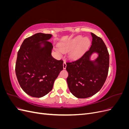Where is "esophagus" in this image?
Instances as JSON below:
<instances>
[{"instance_id": "obj_1", "label": "esophagus", "mask_w": 129, "mask_h": 129, "mask_svg": "<svg viewBox=\"0 0 129 129\" xmlns=\"http://www.w3.org/2000/svg\"><path fill=\"white\" fill-rule=\"evenodd\" d=\"M66 67H67V64H66V62H64L63 63V69H65L66 68Z\"/></svg>"}]
</instances>
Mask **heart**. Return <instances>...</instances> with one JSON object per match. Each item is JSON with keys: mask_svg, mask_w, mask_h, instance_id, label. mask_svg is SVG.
<instances>
[{"mask_svg": "<svg viewBox=\"0 0 129 129\" xmlns=\"http://www.w3.org/2000/svg\"><path fill=\"white\" fill-rule=\"evenodd\" d=\"M90 45V40L88 38H84L79 36L67 41L62 42L59 45V48H56V51L61 54V53H67L72 59L80 57Z\"/></svg>", "mask_w": 129, "mask_h": 129, "instance_id": "1", "label": "heart"}]
</instances>
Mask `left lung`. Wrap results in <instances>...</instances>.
<instances>
[{"label": "left lung", "mask_w": 129, "mask_h": 129, "mask_svg": "<svg viewBox=\"0 0 129 129\" xmlns=\"http://www.w3.org/2000/svg\"><path fill=\"white\" fill-rule=\"evenodd\" d=\"M91 34L90 48L79 58L66 63L68 88L79 99L88 98L99 91L108 74L109 54L106 45L101 38L92 33ZM93 53L98 55L95 60H91Z\"/></svg>", "instance_id": "8db88e82"}]
</instances>
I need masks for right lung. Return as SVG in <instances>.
Segmentation results:
<instances>
[{"label":"right lung","mask_w":129,"mask_h":129,"mask_svg":"<svg viewBox=\"0 0 129 129\" xmlns=\"http://www.w3.org/2000/svg\"><path fill=\"white\" fill-rule=\"evenodd\" d=\"M52 35L38 33L24 40L17 54L15 74L27 94L40 98L52 90L63 70L62 60L51 55L53 46L48 41Z\"/></svg>","instance_id":"obj_1"}]
</instances>
